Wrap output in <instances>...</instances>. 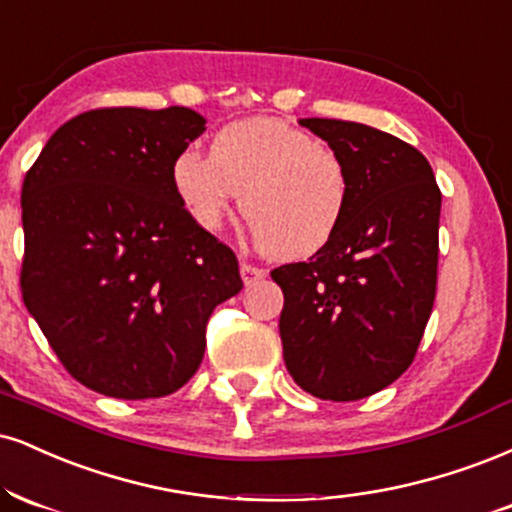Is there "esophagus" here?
Segmentation results:
<instances>
[{
  "label": "esophagus",
  "mask_w": 512,
  "mask_h": 512,
  "mask_svg": "<svg viewBox=\"0 0 512 512\" xmlns=\"http://www.w3.org/2000/svg\"><path fill=\"white\" fill-rule=\"evenodd\" d=\"M240 276H243L245 286H252V283L262 281L264 276H267V272H264V269H260V267H255V264L243 262V264H240Z\"/></svg>",
  "instance_id": "esophagus-1"
}]
</instances>
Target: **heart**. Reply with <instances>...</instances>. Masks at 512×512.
<instances>
[{"mask_svg": "<svg viewBox=\"0 0 512 512\" xmlns=\"http://www.w3.org/2000/svg\"><path fill=\"white\" fill-rule=\"evenodd\" d=\"M171 181L202 229H217L240 195L257 245L279 260L315 255L341 226L348 171L338 152L279 119H245L214 135L209 155L186 150Z\"/></svg>", "mask_w": 512, "mask_h": 512, "instance_id": "b5f03b06", "label": "heart"}]
</instances>
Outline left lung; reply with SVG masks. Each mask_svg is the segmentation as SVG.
Segmentation results:
<instances>
[{
	"instance_id": "1",
	"label": "left lung",
	"mask_w": 512,
	"mask_h": 512,
	"mask_svg": "<svg viewBox=\"0 0 512 512\" xmlns=\"http://www.w3.org/2000/svg\"><path fill=\"white\" fill-rule=\"evenodd\" d=\"M348 171L341 226L307 262L283 264L279 334L295 384L360 400L393 384L420 346L436 295L441 190L427 157L355 121L300 119Z\"/></svg>"
}]
</instances>
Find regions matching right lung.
<instances>
[{"instance_id":"obj_1","label":"right lung","mask_w":512,"mask_h":512,"mask_svg":"<svg viewBox=\"0 0 512 512\" xmlns=\"http://www.w3.org/2000/svg\"><path fill=\"white\" fill-rule=\"evenodd\" d=\"M205 123L188 107L85 112L23 181V303L71 377L104 396L181 389L214 307L243 288L236 255L171 181Z\"/></svg>"}]
</instances>
